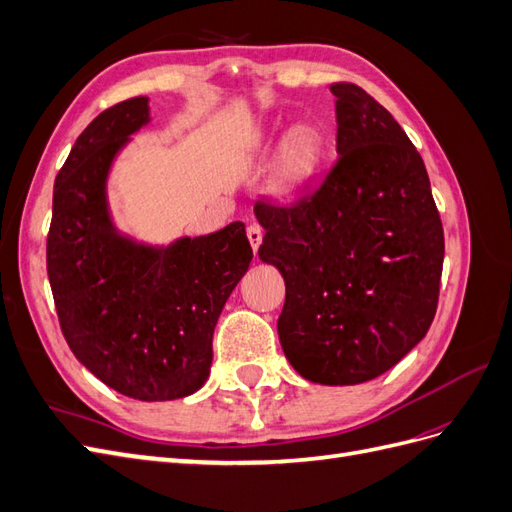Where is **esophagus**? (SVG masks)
Returning <instances> with one entry per match:
<instances>
[{
  "instance_id": "obj_1",
  "label": "esophagus",
  "mask_w": 512,
  "mask_h": 512,
  "mask_svg": "<svg viewBox=\"0 0 512 512\" xmlns=\"http://www.w3.org/2000/svg\"><path fill=\"white\" fill-rule=\"evenodd\" d=\"M247 239H250V245H252V250L256 254L258 247H260V241H262V228L256 226V224L247 226Z\"/></svg>"
}]
</instances>
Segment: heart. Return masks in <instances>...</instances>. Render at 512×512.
Wrapping results in <instances>:
<instances>
[{
  "label": "heart",
  "mask_w": 512,
  "mask_h": 512,
  "mask_svg": "<svg viewBox=\"0 0 512 512\" xmlns=\"http://www.w3.org/2000/svg\"><path fill=\"white\" fill-rule=\"evenodd\" d=\"M324 149L327 147L318 130L307 126L290 130L275 153L271 192L282 200L299 198L320 175Z\"/></svg>",
  "instance_id": "1"
}]
</instances>
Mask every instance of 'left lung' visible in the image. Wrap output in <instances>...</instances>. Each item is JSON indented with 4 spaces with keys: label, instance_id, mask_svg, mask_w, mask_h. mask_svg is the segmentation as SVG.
Instances as JSON below:
<instances>
[{
    "label": "left lung",
    "instance_id": "obj_1",
    "mask_svg": "<svg viewBox=\"0 0 512 512\" xmlns=\"http://www.w3.org/2000/svg\"><path fill=\"white\" fill-rule=\"evenodd\" d=\"M331 94V173L299 203L254 213L265 228L258 256L286 284V359L309 382L346 386L382 376L429 331L444 232L421 153L393 115L352 83Z\"/></svg>",
    "mask_w": 512,
    "mask_h": 512
}]
</instances>
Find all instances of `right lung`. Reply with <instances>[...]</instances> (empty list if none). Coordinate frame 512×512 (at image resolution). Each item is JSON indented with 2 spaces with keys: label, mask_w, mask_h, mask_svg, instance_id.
<instances>
[{
  "label": "right lung",
  "mask_w": 512,
  "mask_h": 512,
  "mask_svg": "<svg viewBox=\"0 0 512 512\" xmlns=\"http://www.w3.org/2000/svg\"><path fill=\"white\" fill-rule=\"evenodd\" d=\"M149 121V98H132L76 138L55 179L46 271L76 359L121 395L170 401L207 382L215 324L252 247L241 222L162 245L117 228L108 175Z\"/></svg>",
  "instance_id": "right-lung-1"
}]
</instances>
